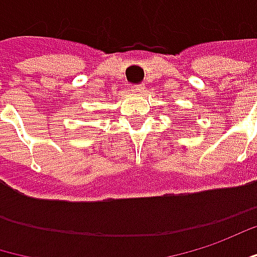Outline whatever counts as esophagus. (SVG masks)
Here are the masks:
<instances>
[{
  "label": "esophagus",
  "instance_id": "esophagus-1",
  "mask_svg": "<svg viewBox=\"0 0 257 257\" xmlns=\"http://www.w3.org/2000/svg\"><path fill=\"white\" fill-rule=\"evenodd\" d=\"M131 91H132V93H137V94H140V93H143L144 91V85L143 84H140V85H135V87H132V88H131Z\"/></svg>",
  "mask_w": 257,
  "mask_h": 257
}]
</instances>
